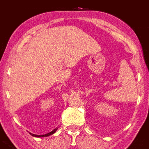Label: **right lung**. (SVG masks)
Listing matches in <instances>:
<instances>
[{
	"label": "right lung",
	"instance_id": "add662e5",
	"mask_svg": "<svg viewBox=\"0 0 149 149\" xmlns=\"http://www.w3.org/2000/svg\"><path fill=\"white\" fill-rule=\"evenodd\" d=\"M58 127H56V128H55L54 130H53L52 131V132H49V133H47V134H45V135H35V134H33V133H29V134L31 135H32V136H33V137H49V136H50V135H52V134H54V133L56 132V130H58Z\"/></svg>",
	"mask_w": 149,
	"mask_h": 149
}]
</instances>
